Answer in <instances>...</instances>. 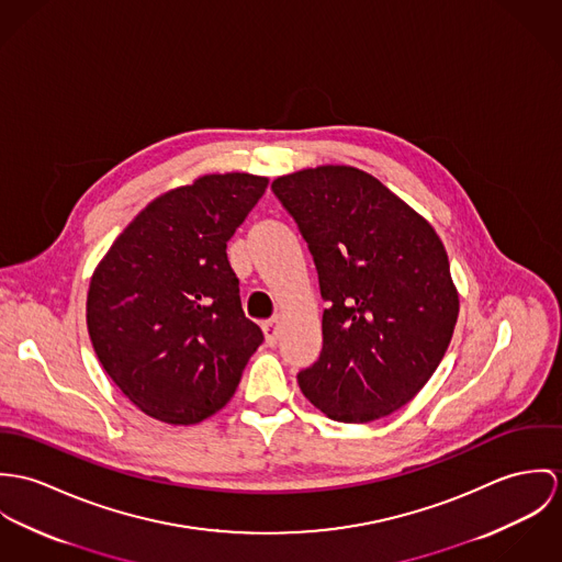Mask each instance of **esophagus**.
I'll list each match as a JSON object with an SVG mask.
<instances>
[{"label": "esophagus", "mask_w": 562, "mask_h": 562, "mask_svg": "<svg viewBox=\"0 0 562 562\" xmlns=\"http://www.w3.org/2000/svg\"><path fill=\"white\" fill-rule=\"evenodd\" d=\"M262 331H265L267 342H269V345H276L278 338H280V316L269 318V321L262 325Z\"/></svg>", "instance_id": "1"}]
</instances>
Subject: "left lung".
<instances>
[{"label": "left lung", "instance_id": "1", "mask_svg": "<svg viewBox=\"0 0 562 562\" xmlns=\"http://www.w3.org/2000/svg\"><path fill=\"white\" fill-rule=\"evenodd\" d=\"M271 191L308 244L327 302L321 356L297 373L302 392L338 423L401 409L436 373L459 314L436 231L349 166L286 175Z\"/></svg>", "mask_w": 562, "mask_h": 562}]
</instances>
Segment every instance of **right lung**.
<instances>
[{
    "label": "right lung",
    "instance_id": "1",
    "mask_svg": "<svg viewBox=\"0 0 562 562\" xmlns=\"http://www.w3.org/2000/svg\"><path fill=\"white\" fill-rule=\"evenodd\" d=\"M265 189V177L233 172L159 195L90 280L97 358L126 398L161 423L195 425L220 412L265 340L244 314L226 254Z\"/></svg>",
    "mask_w": 562,
    "mask_h": 562
}]
</instances>
